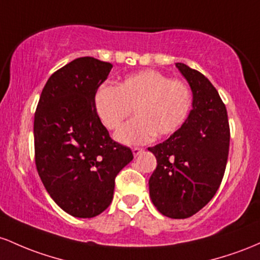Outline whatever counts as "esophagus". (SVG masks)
Here are the masks:
<instances>
[{
  "instance_id": "34e87169",
  "label": "esophagus",
  "mask_w": 260,
  "mask_h": 260,
  "mask_svg": "<svg viewBox=\"0 0 260 260\" xmlns=\"http://www.w3.org/2000/svg\"><path fill=\"white\" fill-rule=\"evenodd\" d=\"M144 152V148H141V147H133V153H134V156L135 157H138L140 153H142Z\"/></svg>"
}]
</instances>
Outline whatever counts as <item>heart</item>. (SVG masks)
<instances>
[{
	"label": "heart",
	"mask_w": 260,
	"mask_h": 260,
	"mask_svg": "<svg viewBox=\"0 0 260 260\" xmlns=\"http://www.w3.org/2000/svg\"><path fill=\"white\" fill-rule=\"evenodd\" d=\"M193 104V92L184 81L146 70L125 78L116 87L102 84L94 95V109L108 130H116L131 114L136 116L116 133L122 144L151 141L167 136L184 124Z\"/></svg>",
	"instance_id": "b5f03b06"
}]
</instances>
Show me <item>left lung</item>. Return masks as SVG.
Instances as JSON below:
<instances>
[{
    "instance_id": "obj_1",
    "label": "left lung",
    "mask_w": 260,
    "mask_h": 260,
    "mask_svg": "<svg viewBox=\"0 0 260 260\" xmlns=\"http://www.w3.org/2000/svg\"><path fill=\"white\" fill-rule=\"evenodd\" d=\"M176 66L193 91V109L176 133L148 147L157 159L148 186L162 215L188 218L214 198L222 182L230 125L222 99L208 78L182 62Z\"/></svg>"
}]
</instances>
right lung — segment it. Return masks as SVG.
Wrapping results in <instances>:
<instances>
[{
  "label": "right lung",
  "mask_w": 260,
  "mask_h": 260,
  "mask_svg": "<svg viewBox=\"0 0 260 260\" xmlns=\"http://www.w3.org/2000/svg\"><path fill=\"white\" fill-rule=\"evenodd\" d=\"M113 65L78 57L50 76L34 114L38 174L52 200L75 217H94L113 200L115 177L134 158L109 136L94 95Z\"/></svg>",
  "instance_id": "add662e5"
}]
</instances>
